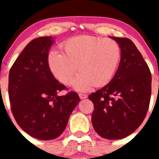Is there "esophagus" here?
I'll return each instance as SVG.
<instances>
[{
  "label": "esophagus",
  "instance_id": "obj_1",
  "mask_svg": "<svg viewBox=\"0 0 159 159\" xmlns=\"http://www.w3.org/2000/svg\"><path fill=\"white\" fill-rule=\"evenodd\" d=\"M79 97H80V98H81V99L87 98H88V94H83V93H80V94H79Z\"/></svg>",
  "mask_w": 159,
  "mask_h": 159
}]
</instances>
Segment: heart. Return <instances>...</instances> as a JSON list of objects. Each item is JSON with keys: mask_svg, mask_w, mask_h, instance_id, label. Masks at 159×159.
<instances>
[{"mask_svg": "<svg viewBox=\"0 0 159 159\" xmlns=\"http://www.w3.org/2000/svg\"><path fill=\"white\" fill-rule=\"evenodd\" d=\"M61 49V53L51 51L49 54V69L59 81L68 84L78 67L81 72L73 86L79 91L108 84L118 69L121 54L117 41L91 35L69 38L62 43Z\"/></svg>", "mask_w": 159, "mask_h": 159, "instance_id": "obj_1", "label": "heart"}]
</instances>
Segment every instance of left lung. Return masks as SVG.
Here are the masks:
<instances>
[{"mask_svg":"<svg viewBox=\"0 0 159 159\" xmlns=\"http://www.w3.org/2000/svg\"><path fill=\"white\" fill-rule=\"evenodd\" d=\"M120 45L119 66L111 81L91 93V122L96 132L107 139H120L134 132L145 119L152 93L148 65L134 43L126 38L111 37Z\"/></svg>","mask_w":159,"mask_h":159,"instance_id":"1","label":"left lung"}]
</instances>
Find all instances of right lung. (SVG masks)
<instances>
[{
	"mask_svg": "<svg viewBox=\"0 0 159 159\" xmlns=\"http://www.w3.org/2000/svg\"><path fill=\"white\" fill-rule=\"evenodd\" d=\"M54 40L41 37L28 43L9 72L8 94L11 111L18 125L32 137L51 140L62 134L70 114L80 101L55 79L48 65Z\"/></svg>",
	"mask_w": 159,
	"mask_h": 159,
	"instance_id": "right-lung-1",
	"label": "right lung"
}]
</instances>
